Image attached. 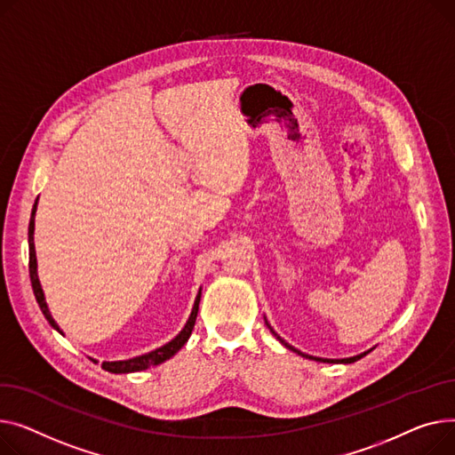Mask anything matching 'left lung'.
I'll list each match as a JSON object with an SVG mask.
<instances>
[{
  "label": "left lung",
  "mask_w": 455,
  "mask_h": 455,
  "mask_svg": "<svg viewBox=\"0 0 455 455\" xmlns=\"http://www.w3.org/2000/svg\"><path fill=\"white\" fill-rule=\"evenodd\" d=\"M266 325H268V323H266ZM268 329L272 331V327H270V325H268ZM272 334H274V336H277V334H275L274 331H272ZM277 339H279V341H281L283 345H286V347H288V349H291V351H296L298 355H303V353H299L298 349H293V347H290L288 343H284V339H281V336H277ZM367 353H369V351H367ZM367 353H363V355H358V356H353V358H343V360H323V358H314V360H317V362H341V363H353V362H356V360L363 358V356H365ZM303 356H307V358H312V356H308V355H303Z\"/></svg>",
  "instance_id": "left-lung-1"
}]
</instances>
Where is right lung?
<instances>
[{
    "label": "right lung",
    "mask_w": 455,
    "mask_h": 455,
    "mask_svg": "<svg viewBox=\"0 0 455 455\" xmlns=\"http://www.w3.org/2000/svg\"><path fill=\"white\" fill-rule=\"evenodd\" d=\"M35 212H36V204L33 205V212H31V222H29V275H31V284H33V291H35V298L40 305V310L42 314L45 315L47 322L51 323V327H55L59 332V325L55 323V319L51 317L49 314V308L45 305V299H44V291H42V286H40V281H38V274H36V253H35V238H33V233H35ZM198 305H200V291L196 296V301H195V307H193V312L189 315V322L185 323L183 331L174 338L171 339L167 345L159 347V349L148 353V355H143V356H136L132 360H123V362H102V369L110 371V372H136V371H143L150 365H159L164 363L165 360L172 358L181 347L185 345V341L189 339L193 329H195V323H196V314H198Z\"/></svg>",
    "instance_id": "obj_1"
}]
</instances>
